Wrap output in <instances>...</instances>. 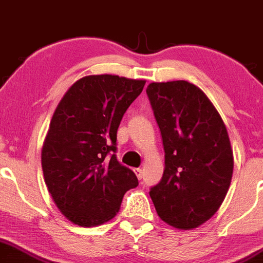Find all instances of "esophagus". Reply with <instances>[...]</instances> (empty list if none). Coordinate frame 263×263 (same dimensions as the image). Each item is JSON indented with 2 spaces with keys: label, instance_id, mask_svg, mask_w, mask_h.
<instances>
[{
  "label": "esophagus",
  "instance_id": "1",
  "mask_svg": "<svg viewBox=\"0 0 263 263\" xmlns=\"http://www.w3.org/2000/svg\"><path fill=\"white\" fill-rule=\"evenodd\" d=\"M134 173H135V176H137L138 179H142V178H143V172H142V169H140V168H135Z\"/></svg>",
  "mask_w": 263,
  "mask_h": 263
}]
</instances>
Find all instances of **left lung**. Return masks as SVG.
I'll return each mask as SVG.
<instances>
[{"mask_svg": "<svg viewBox=\"0 0 263 263\" xmlns=\"http://www.w3.org/2000/svg\"><path fill=\"white\" fill-rule=\"evenodd\" d=\"M162 134L165 168L151 188L158 216L191 230L211 218L226 198L233 174V152L221 115L207 95L184 80L146 87Z\"/></svg>", "mask_w": 263, "mask_h": 263, "instance_id": "left-lung-1", "label": "left lung"}]
</instances>
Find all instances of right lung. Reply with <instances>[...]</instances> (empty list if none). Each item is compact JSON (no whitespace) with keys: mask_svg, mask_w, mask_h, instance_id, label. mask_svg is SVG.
I'll list each match as a JSON object with an SVG mask.
<instances>
[{"mask_svg":"<svg viewBox=\"0 0 263 263\" xmlns=\"http://www.w3.org/2000/svg\"><path fill=\"white\" fill-rule=\"evenodd\" d=\"M145 80L90 75L72 84L52 115L41 152L45 183L70 222L92 227L114 218L138 185L117 159V132Z\"/></svg>","mask_w":263,"mask_h":263,"instance_id":"1","label":"right lung"}]
</instances>
